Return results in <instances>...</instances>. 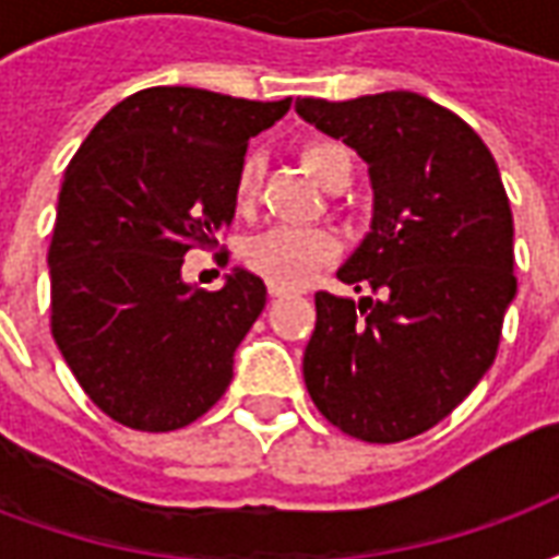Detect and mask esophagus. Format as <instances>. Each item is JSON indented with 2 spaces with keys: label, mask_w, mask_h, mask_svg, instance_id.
Returning <instances> with one entry per match:
<instances>
[{
  "label": "esophagus",
  "mask_w": 559,
  "mask_h": 559,
  "mask_svg": "<svg viewBox=\"0 0 559 559\" xmlns=\"http://www.w3.org/2000/svg\"><path fill=\"white\" fill-rule=\"evenodd\" d=\"M269 296H272V299H278V296H287V290H284V287H275V284H269Z\"/></svg>",
  "instance_id": "esophagus-1"
}]
</instances>
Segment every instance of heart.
<instances>
[{"instance_id":"heart-1","label":"heart","mask_w":559,"mask_h":559,"mask_svg":"<svg viewBox=\"0 0 559 559\" xmlns=\"http://www.w3.org/2000/svg\"><path fill=\"white\" fill-rule=\"evenodd\" d=\"M302 160L326 188H332L338 179L353 176V152L335 140L305 143ZM260 176H263L260 158L245 155L236 170V182H233L236 206L245 209L254 203L257 191H260ZM335 254H338L335 233L326 227H290V224H278V227L257 233L245 242L242 251L248 269L275 287H302Z\"/></svg>"}]
</instances>
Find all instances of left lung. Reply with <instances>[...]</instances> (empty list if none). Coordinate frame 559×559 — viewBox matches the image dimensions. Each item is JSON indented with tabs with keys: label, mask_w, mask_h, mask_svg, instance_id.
<instances>
[{
	"label": "left lung",
	"mask_w": 559,
	"mask_h": 559,
	"mask_svg": "<svg viewBox=\"0 0 559 559\" xmlns=\"http://www.w3.org/2000/svg\"><path fill=\"white\" fill-rule=\"evenodd\" d=\"M296 114L368 164L371 233L338 269L359 305L320 290L308 395L365 443L428 431L491 368L515 299L512 209L473 128L416 92L296 98Z\"/></svg>",
	"instance_id": "obj_1"
}]
</instances>
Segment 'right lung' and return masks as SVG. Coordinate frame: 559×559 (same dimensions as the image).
<instances>
[{
  "instance_id": "1",
  "label": "right lung",
  "mask_w": 559,
  "mask_h": 559,
  "mask_svg": "<svg viewBox=\"0 0 559 559\" xmlns=\"http://www.w3.org/2000/svg\"><path fill=\"white\" fill-rule=\"evenodd\" d=\"M287 110L290 98L152 86L116 104L68 164L47 251L50 329L83 392L119 425L176 431L230 386L266 284L233 269L221 290H197L182 263L230 227L248 140Z\"/></svg>"
}]
</instances>
